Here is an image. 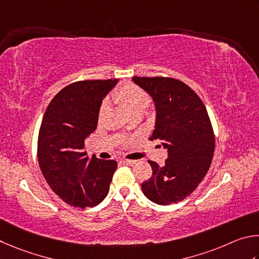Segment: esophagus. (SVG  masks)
Here are the masks:
<instances>
[{
	"label": "esophagus",
	"instance_id": "34e87169",
	"mask_svg": "<svg viewBox=\"0 0 259 259\" xmlns=\"http://www.w3.org/2000/svg\"><path fill=\"white\" fill-rule=\"evenodd\" d=\"M121 162H122V164H125V165L133 166V165H134L135 162H137V161H135V160H121Z\"/></svg>",
	"mask_w": 259,
	"mask_h": 259
}]
</instances>
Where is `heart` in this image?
I'll use <instances>...</instances> for the list:
<instances>
[{"label": "heart", "mask_w": 259, "mask_h": 259, "mask_svg": "<svg viewBox=\"0 0 259 259\" xmlns=\"http://www.w3.org/2000/svg\"><path fill=\"white\" fill-rule=\"evenodd\" d=\"M111 99L113 102L119 104L132 117L135 115H142L151 101L150 95L147 91H144L142 88L133 83H125L120 85L119 88H117L112 92ZM108 110L109 104L107 101H103L98 111L99 122H101L104 119Z\"/></svg>", "instance_id": "obj_1"}]
</instances>
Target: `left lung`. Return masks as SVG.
Returning <instances> with one entry per match:
<instances>
[{
	"mask_svg": "<svg viewBox=\"0 0 259 259\" xmlns=\"http://www.w3.org/2000/svg\"><path fill=\"white\" fill-rule=\"evenodd\" d=\"M156 103V128L150 140L167 149L164 166L149 160L152 175L141 184L149 200L178 203L197 189L209 169L215 135L207 109L198 94L171 77H133Z\"/></svg>",
	"mask_w": 259,
	"mask_h": 259,
	"instance_id": "obj_1",
	"label": "left lung"
}]
</instances>
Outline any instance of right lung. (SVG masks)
Masks as SVG:
<instances>
[{
    "mask_svg": "<svg viewBox=\"0 0 259 259\" xmlns=\"http://www.w3.org/2000/svg\"><path fill=\"white\" fill-rule=\"evenodd\" d=\"M117 79L79 80L67 85L49 103L37 141L39 168L50 188L68 205L86 208L107 197L115 160L90 158L85 139L97 130L102 99Z\"/></svg>",
    "mask_w": 259,
    "mask_h": 259,
    "instance_id": "obj_1",
    "label": "right lung"
}]
</instances>
